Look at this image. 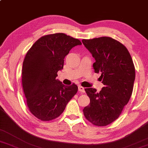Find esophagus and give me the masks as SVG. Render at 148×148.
<instances>
[{"label":"esophagus","mask_w":148,"mask_h":148,"mask_svg":"<svg viewBox=\"0 0 148 148\" xmlns=\"http://www.w3.org/2000/svg\"><path fill=\"white\" fill-rule=\"evenodd\" d=\"M78 90L81 92H85V88H83L82 86H78Z\"/></svg>","instance_id":"esophagus-1"}]
</instances>
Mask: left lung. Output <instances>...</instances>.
Masks as SVG:
<instances>
[{"label": "left lung", "mask_w": 148, "mask_h": 148, "mask_svg": "<svg viewBox=\"0 0 148 148\" xmlns=\"http://www.w3.org/2000/svg\"><path fill=\"white\" fill-rule=\"evenodd\" d=\"M82 42L95 58L93 68L96 73L101 74L99 79L104 85L100 92L96 88H85L90 101L83 109V114L92 124L105 126L119 117L130 100L135 66L126 47L111 37L83 39Z\"/></svg>", "instance_id": "obj_1"}]
</instances>
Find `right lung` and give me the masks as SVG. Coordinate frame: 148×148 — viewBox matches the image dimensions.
<instances>
[{
	"mask_svg": "<svg viewBox=\"0 0 148 148\" xmlns=\"http://www.w3.org/2000/svg\"><path fill=\"white\" fill-rule=\"evenodd\" d=\"M81 41L62 33L41 37L26 53L22 69V84L29 110L42 121L55 119L62 113L77 86H66L58 79V72L64 59Z\"/></svg>",
	"mask_w": 148,
	"mask_h": 148,
	"instance_id": "obj_1",
	"label": "right lung"
}]
</instances>
